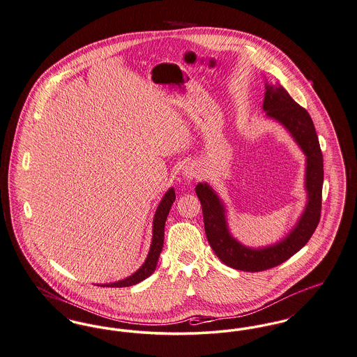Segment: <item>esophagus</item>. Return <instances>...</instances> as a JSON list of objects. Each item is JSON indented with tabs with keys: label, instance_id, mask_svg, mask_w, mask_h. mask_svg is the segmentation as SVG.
Returning a JSON list of instances; mask_svg holds the SVG:
<instances>
[{
	"label": "esophagus",
	"instance_id": "34e87169",
	"mask_svg": "<svg viewBox=\"0 0 357 357\" xmlns=\"http://www.w3.org/2000/svg\"><path fill=\"white\" fill-rule=\"evenodd\" d=\"M184 177L185 178H188V180H192V178H195V177H199V170L196 169V167H193V165H190V167H185L184 169Z\"/></svg>",
	"mask_w": 357,
	"mask_h": 357
}]
</instances>
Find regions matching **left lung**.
Wrapping results in <instances>:
<instances>
[{
  "mask_svg": "<svg viewBox=\"0 0 357 357\" xmlns=\"http://www.w3.org/2000/svg\"><path fill=\"white\" fill-rule=\"evenodd\" d=\"M262 108L266 111L268 116L284 124L285 128L292 134L307 155L306 188L309 192V203L289 236L269 248H245L229 234L223 206L214 190L207 184H197L195 188L202 203L206 236L215 255L223 264L245 272L266 271L280 265L299 252L315 231L321 219L322 207L324 160L309 112L295 102L284 88L279 85L266 86Z\"/></svg>",
  "mask_w": 357,
  "mask_h": 357,
  "instance_id": "obj_1",
  "label": "left lung"
}]
</instances>
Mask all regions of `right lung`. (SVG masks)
Listing matches in <instances>:
<instances>
[{
	"mask_svg": "<svg viewBox=\"0 0 357 357\" xmlns=\"http://www.w3.org/2000/svg\"><path fill=\"white\" fill-rule=\"evenodd\" d=\"M174 199H176L174 190L170 188L165 193L162 202L160 203V206L155 211L154 222H153V225H154V227H153V242H151V246H150L149 256H147V259H146V261H144L142 266L134 275H131L130 278H127L124 280L104 285H107V287H130V285L137 284V283L142 282L155 271L160 253H161L162 246H164V229H165L167 216Z\"/></svg>",
	"mask_w": 357,
	"mask_h": 357,
	"instance_id": "right-lung-1",
	"label": "right lung"
}]
</instances>
